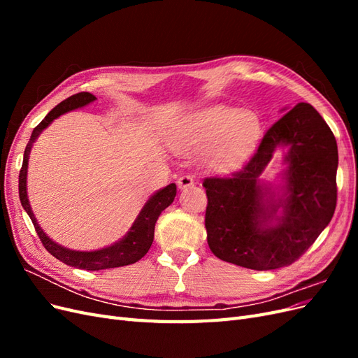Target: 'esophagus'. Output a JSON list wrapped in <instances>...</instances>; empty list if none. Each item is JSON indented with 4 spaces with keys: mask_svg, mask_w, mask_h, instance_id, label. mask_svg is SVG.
<instances>
[{
    "mask_svg": "<svg viewBox=\"0 0 358 358\" xmlns=\"http://www.w3.org/2000/svg\"><path fill=\"white\" fill-rule=\"evenodd\" d=\"M194 183H196V180H194V178L189 176V175H182V176L178 179V187H179L180 189H185V188L194 187Z\"/></svg>",
    "mask_w": 358,
    "mask_h": 358,
    "instance_id": "obj_1",
    "label": "esophagus"
}]
</instances>
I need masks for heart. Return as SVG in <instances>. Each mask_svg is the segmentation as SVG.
Masks as SVG:
<instances>
[{
	"instance_id": "heart-1",
	"label": "heart",
	"mask_w": 358,
	"mask_h": 358,
	"mask_svg": "<svg viewBox=\"0 0 358 358\" xmlns=\"http://www.w3.org/2000/svg\"><path fill=\"white\" fill-rule=\"evenodd\" d=\"M259 133L258 117L224 106L206 107L185 117L175 133V142L187 149L209 145L208 161L229 169L249 154Z\"/></svg>"
}]
</instances>
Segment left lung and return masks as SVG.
<instances>
[{
    "instance_id": "obj_1",
    "label": "left lung",
    "mask_w": 358,
    "mask_h": 358,
    "mask_svg": "<svg viewBox=\"0 0 358 358\" xmlns=\"http://www.w3.org/2000/svg\"><path fill=\"white\" fill-rule=\"evenodd\" d=\"M278 145L290 148L280 199L259 182ZM336 171L338 145L330 127L310 104H296L267 129L239 170L203 180L210 251L222 262L252 270L297 262L333 218Z\"/></svg>"
}]
</instances>
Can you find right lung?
<instances>
[{"label":"right lung","instance_id":"right-lung-1","mask_svg":"<svg viewBox=\"0 0 358 358\" xmlns=\"http://www.w3.org/2000/svg\"><path fill=\"white\" fill-rule=\"evenodd\" d=\"M95 99V95L90 92H79L74 94L69 99L61 101L58 106L53 107V109L45 116V119L32 129V134L29 142L25 148V154H24V162H22V169H20L19 173V199L20 203H22L24 209L27 210L28 216L31 218L32 224H34V229L40 237V241L48 249V252L58 258L59 262L64 264L71 266V267H78L83 270H104V268H113V267H122L133 264L138 262L140 258H143L146 252L149 251L150 245L154 242V230H155V222L158 220V216L161 212L173 203L176 197V185L175 183H170L166 188L159 189L157 194H154L150 197L146 204L143 206L142 212L138 213L137 220L134 221L133 227L129 229L127 236L122 241L116 242L112 246H107L104 249H99V251H91V252H80V251H71V249H67L64 246H59L53 241H50L49 237L43 233L40 229V225L36 221V216L31 210V206L28 201L27 196V170H28V157L31 152L32 143L34 140L40 136V133L45 129L53 119H57L58 116L67 113L70 110L78 109V107H83L86 104L92 103Z\"/></svg>","mask_w":358,"mask_h":358}]
</instances>
